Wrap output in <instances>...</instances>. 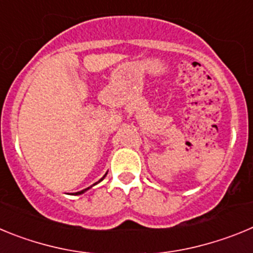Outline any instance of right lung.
<instances>
[{"label": "right lung", "mask_w": 253, "mask_h": 253, "mask_svg": "<svg viewBox=\"0 0 253 253\" xmlns=\"http://www.w3.org/2000/svg\"><path fill=\"white\" fill-rule=\"evenodd\" d=\"M105 176H106V175H105ZM105 176H104V177H105ZM104 177H102V178H104ZM102 178H101V180H102ZM101 180H100V181H101ZM88 189H90V187H87V189L82 190V191H78V193H76V195H78V194H82V193H84V191H86V190H88Z\"/></svg>", "instance_id": "obj_1"}]
</instances>
